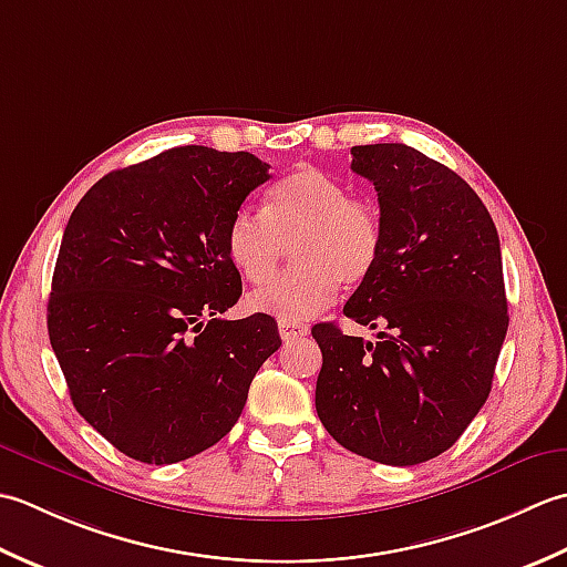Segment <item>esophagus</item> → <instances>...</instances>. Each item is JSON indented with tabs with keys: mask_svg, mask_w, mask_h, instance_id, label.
<instances>
[{
	"mask_svg": "<svg viewBox=\"0 0 567 567\" xmlns=\"http://www.w3.org/2000/svg\"><path fill=\"white\" fill-rule=\"evenodd\" d=\"M279 334L281 340H296V338H303V334H308V326H303V322H291V320H279Z\"/></svg>",
	"mask_w": 567,
	"mask_h": 567,
	"instance_id": "esophagus-1",
	"label": "esophagus"
}]
</instances>
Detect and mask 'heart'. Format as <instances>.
Wrapping results in <instances>:
<instances>
[{
  "instance_id": "obj_1",
  "label": "heart",
  "mask_w": 567,
  "mask_h": 567,
  "mask_svg": "<svg viewBox=\"0 0 567 567\" xmlns=\"http://www.w3.org/2000/svg\"><path fill=\"white\" fill-rule=\"evenodd\" d=\"M284 245L298 267L251 293L257 313L303 322L372 274L381 251L377 207L352 198L326 171L303 166L269 193L267 215L241 207L225 233V251L249 284H267L279 269Z\"/></svg>"
}]
</instances>
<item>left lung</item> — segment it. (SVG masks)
Here are the masks:
<instances>
[{
	"label": "left lung",
	"instance_id": "1",
	"mask_svg": "<svg viewBox=\"0 0 567 567\" xmlns=\"http://www.w3.org/2000/svg\"><path fill=\"white\" fill-rule=\"evenodd\" d=\"M374 183L381 251L342 313L377 342L313 326L316 411L342 447L409 467L453 447L492 391L509 328L499 235L455 171L406 144L352 146Z\"/></svg>",
	"mask_w": 567,
	"mask_h": 567
}]
</instances>
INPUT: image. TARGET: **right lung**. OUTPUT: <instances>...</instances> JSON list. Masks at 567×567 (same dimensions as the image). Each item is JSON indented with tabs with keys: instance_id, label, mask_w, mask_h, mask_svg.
Returning <instances> with one entry per match:
<instances>
[{
	"instance_id": "right-lung-1",
	"label": "right lung",
	"mask_w": 567,
	"mask_h": 567,
	"mask_svg": "<svg viewBox=\"0 0 567 567\" xmlns=\"http://www.w3.org/2000/svg\"><path fill=\"white\" fill-rule=\"evenodd\" d=\"M269 178L249 152L176 146L107 173L75 205L49 338L75 411L120 453L171 465L223 441L281 348L271 316L219 318L241 296L227 225Z\"/></svg>"
}]
</instances>
